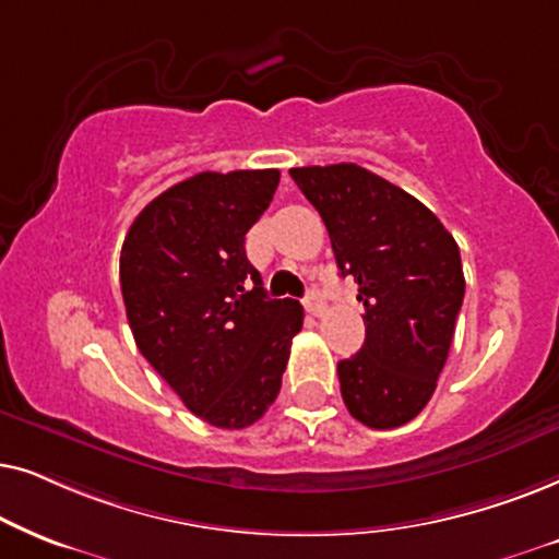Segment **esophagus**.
Returning a JSON list of instances; mask_svg holds the SVG:
<instances>
[{"label":"esophagus","instance_id":"obj_1","mask_svg":"<svg viewBox=\"0 0 559 559\" xmlns=\"http://www.w3.org/2000/svg\"><path fill=\"white\" fill-rule=\"evenodd\" d=\"M304 307H307V311H309L311 317H322L324 309H326V304H324V299H322V294H319V292H309L307 299H304Z\"/></svg>","mask_w":559,"mask_h":559}]
</instances>
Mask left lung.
<instances>
[{
	"mask_svg": "<svg viewBox=\"0 0 559 559\" xmlns=\"http://www.w3.org/2000/svg\"><path fill=\"white\" fill-rule=\"evenodd\" d=\"M322 214L342 275L357 281L366 342L337 362L347 412L370 429L429 404L463 307L460 248L419 199L355 163L292 168Z\"/></svg>",
	"mask_w": 559,
	"mask_h": 559,
	"instance_id": "1",
	"label": "left lung"
}]
</instances>
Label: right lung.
<instances>
[{
  "instance_id": "1",
  "label": "right lung",
  "mask_w": 559,
  "mask_h": 559,
  "mask_svg": "<svg viewBox=\"0 0 559 559\" xmlns=\"http://www.w3.org/2000/svg\"><path fill=\"white\" fill-rule=\"evenodd\" d=\"M281 174H197L155 197L132 222L119 284L138 349L186 408L219 429H245L281 391L304 324L294 299H267L245 235Z\"/></svg>"
}]
</instances>
